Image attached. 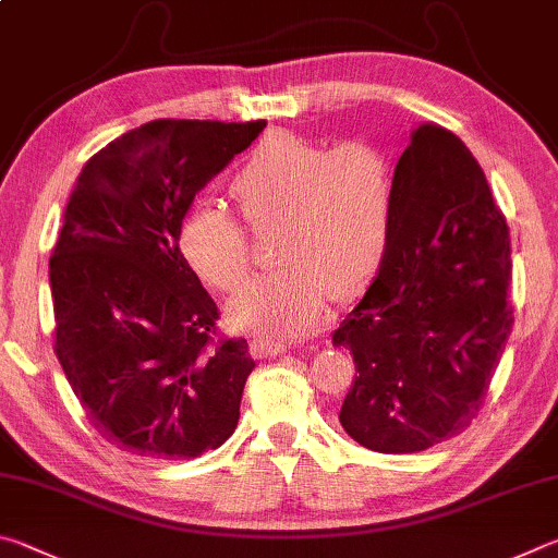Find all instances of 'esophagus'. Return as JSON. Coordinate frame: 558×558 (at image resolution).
<instances>
[{
  "mask_svg": "<svg viewBox=\"0 0 558 558\" xmlns=\"http://www.w3.org/2000/svg\"><path fill=\"white\" fill-rule=\"evenodd\" d=\"M284 350H287V345L271 336L254 338V353H257V357H271V355L284 353Z\"/></svg>",
  "mask_w": 558,
  "mask_h": 558,
  "instance_id": "34e87169",
  "label": "esophagus"
}]
</instances>
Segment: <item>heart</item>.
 Listing matches in <instances>:
<instances>
[{
  "label": "heart",
  "instance_id": "obj_1",
  "mask_svg": "<svg viewBox=\"0 0 558 558\" xmlns=\"http://www.w3.org/2000/svg\"><path fill=\"white\" fill-rule=\"evenodd\" d=\"M250 228L279 222L274 254L281 267L262 274L232 301L240 326L271 336L311 333L328 296L363 289L383 262L392 232L395 171L369 142L324 146L296 134L264 136L230 181ZM179 250L213 289L232 294L250 277L252 240L230 213L198 205L183 215Z\"/></svg>",
  "mask_w": 558,
  "mask_h": 558
}]
</instances>
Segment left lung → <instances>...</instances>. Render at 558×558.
<instances>
[{
  "instance_id": "obj_1",
  "label": "left lung",
  "mask_w": 558,
  "mask_h": 558,
  "mask_svg": "<svg viewBox=\"0 0 558 558\" xmlns=\"http://www.w3.org/2000/svg\"><path fill=\"white\" fill-rule=\"evenodd\" d=\"M510 254L481 163L453 132L418 124L377 277L333 333L357 373L340 407L350 438L416 453L471 426L512 333Z\"/></svg>"
}]
</instances>
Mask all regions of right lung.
Segmentation results:
<instances>
[{
  "instance_id": "1",
  "label": "right lung",
  "mask_w": 558,
  "mask_h": 558,
  "mask_svg": "<svg viewBox=\"0 0 558 558\" xmlns=\"http://www.w3.org/2000/svg\"><path fill=\"white\" fill-rule=\"evenodd\" d=\"M264 126L154 120L77 175L48 262L53 350L87 422L120 451L189 461L238 426L254 360L247 340L218 333L220 311L183 259L179 228Z\"/></svg>"
}]
</instances>
